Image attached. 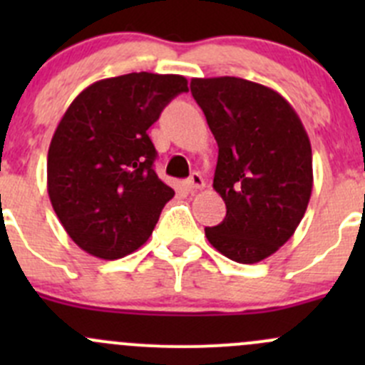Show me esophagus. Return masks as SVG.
<instances>
[{
  "instance_id": "34e87169",
  "label": "esophagus",
  "mask_w": 365,
  "mask_h": 365,
  "mask_svg": "<svg viewBox=\"0 0 365 365\" xmlns=\"http://www.w3.org/2000/svg\"><path fill=\"white\" fill-rule=\"evenodd\" d=\"M185 183H187V189L189 190H197V189H203L205 187V180L200 173H192Z\"/></svg>"
}]
</instances>
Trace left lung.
<instances>
[{
    "mask_svg": "<svg viewBox=\"0 0 365 365\" xmlns=\"http://www.w3.org/2000/svg\"><path fill=\"white\" fill-rule=\"evenodd\" d=\"M219 146L213 189L226 203L210 244L237 263L252 264L293 237L312 192L311 141L288 101L240 77L190 81Z\"/></svg>",
    "mask_w": 365,
    "mask_h": 365,
    "instance_id": "8db88e82",
    "label": "left lung"
}]
</instances>
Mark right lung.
I'll return each mask as SVG.
<instances>
[{"mask_svg":"<svg viewBox=\"0 0 365 365\" xmlns=\"http://www.w3.org/2000/svg\"><path fill=\"white\" fill-rule=\"evenodd\" d=\"M183 91V76L132 72L90 84L65 111L47 153V192L84 252L118 259L150 238L175 190L153 171L146 130Z\"/></svg>","mask_w":365,"mask_h":365,"instance_id":"1","label":"right lung"}]
</instances>
